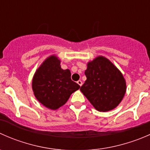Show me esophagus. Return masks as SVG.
<instances>
[{"mask_svg": "<svg viewBox=\"0 0 150 150\" xmlns=\"http://www.w3.org/2000/svg\"><path fill=\"white\" fill-rule=\"evenodd\" d=\"M77 83H78V84L80 86H82V84H83V82H82V81H81V80H79V81H77Z\"/></svg>", "mask_w": 150, "mask_h": 150, "instance_id": "esophagus-1", "label": "esophagus"}]
</instances>
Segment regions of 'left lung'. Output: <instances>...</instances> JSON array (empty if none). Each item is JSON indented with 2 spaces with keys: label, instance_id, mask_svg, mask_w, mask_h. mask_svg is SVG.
I'll list each match as a JSON object with an SVG mask.
<instances>
[{
  "label": "left lung",
  "instance_id": "1",
  "mask_svg": "<svg viewBox=\"0 0 150 150\" xmlns=\"http://www.w3.org/2000/svg\"><path fill=\"white\" fill-rule=\"evenodd\" d=\"M85 75L87 79L81 91L96 110L107 112L120 104L126 84L121 72L110 60L97 57L88 63Z\"/></svg>",
  "mask_w": 150,
  "mask_h": 150
}]
</instances>
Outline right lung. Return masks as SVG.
Instances as JSON below:
<instances>
[{
    "mask_svg": "<svg viewBox=\"0 0 150 150\" xmlns=\"http://www.w3.org/2000/svg\"><path fill=\"white\" fill-rule=\"evenodd\" d=\"M81 86L71 80L69 69H62L60 61L51 56L38 69L33 77V90L36 99L51 110L66 103Z\"/></svg>",
    "mask_w": 150,
    "mask_h": 150,
    "instance_id": "right-lung-1",
    "label": "right lung"
}]
</instances>
